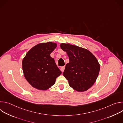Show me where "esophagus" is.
Returning <instances> with one entry per match:
<instances>
[{"label": "esophagus", "instance_id": "1", "mask_svg": "<svg viewBox=\"0 0 123 123\" xmlns=\"http://www.w3.org/2000/svg\"><path fill=\"white\" fill-rule=\"evenodd\" d=\"M65 66H63V67H61V68H60L61 71L62 72H63L64 71V69H65Z\"/></svg>", "mask_w": 123, "mask_h": 123}]
</instances>
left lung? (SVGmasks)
<instances>
[{"label":"left lung","instance_id":"8db88e82","mask_svg":"<svg viewBox=\"0 0 123 123\" xmlns=\"http://www.w3.org/2000/svg\"><path fill=\"white\" fill-rule=\"evenodd\" d=\"M60 47L69 57L63 75L69 86L77 92L87 91L94 84L99 73L97 59L89 50L77 46L62 43Z\"/></svg>","mask_w":123,"mask_h":123}]
</instances>
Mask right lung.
<instances>
[{
	"instance_id": "1",
	"label": "right lung",
	"mask_w": 123,
	"mask_h": 123,
	"mask_svg": "<svg viewBox=\"0 0 123 123\" xmlns=\"http://www.w3.org/2000/svg\"><path fill=\"white\" fill-rule=\"evenodd\" d=\"M57 44L49 42L32 47L22 61L24 75L34 88L46 90L53 86L62 73L55 60L50 56Z\"/></svg>"
}]
</instances>
